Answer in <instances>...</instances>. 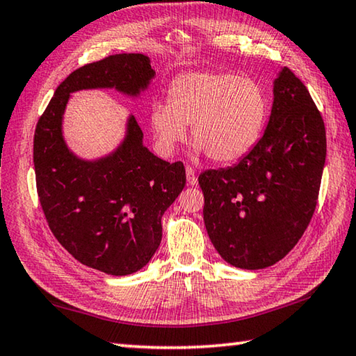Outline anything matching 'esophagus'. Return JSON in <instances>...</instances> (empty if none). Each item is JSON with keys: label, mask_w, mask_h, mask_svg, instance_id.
I'll return each mask as SVG.
<instances>
[{"label": "esophagus", "mask_w": 356, "mask_h": 356, "mask_svg": "<svg viewBox=\"0 0 356 356\" xmlns=\"http://www.w3.org/2000/svg\"><path fill=\"white\" fill-rule=\"evenodd\" d=\"M185 174H186V182H188V185H191V186L197 185V177H196L195 170H193V168L186 166L185 168Z\"/></svg>", "instance_id": "obj_1"}]
</instances>
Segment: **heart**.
Wrapping results in <instances>:
<instances>
[{"mask_svg":"<svg viewBox=\"0 0 356 356\" xmlns=\"http://www.w3.org/2000/svg\"><path fill=\"white\" fill-rule=\"evenodd\" d=\"M267 116V99L257 81L221 72H191L170 88V102L150 110V127L170 154L186 138L216 163H229L254 146Z\"/></svg>","mask_w":356,"mask_h":356,"instance_id":"1","label":"heart"}]
</instances>
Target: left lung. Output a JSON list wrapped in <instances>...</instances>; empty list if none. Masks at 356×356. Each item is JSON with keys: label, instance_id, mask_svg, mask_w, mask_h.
I'll return each mask as SVG.
<instances>
[{"label": "left lung", "instance_id": "obj_1", "mask_svg": "<svg viewBox=\"0 0 356 356\" xmlns=\"http://www.w3.org/2000/svg\"><path fill=\"white\" fill-rule=\"evenodd\" d=\"M325 156L321 113L305 84L282 67L261 140L236 166L200 176L204 225L227 264L267 268L297 245L316 210Z\"/></svg>", "mask_w": 356, "mask_h": 356}]
</instances>
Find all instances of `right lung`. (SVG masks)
Returning a JSON list of instances; mask_svg holds the SVG:
<instances>
[{"instance_id":"1","label":"right lung","mask_w":356,"mask_h":356,"mask_svg":"<svg viewBox=\"0 0 356 356\" xmlns=\"http://www.w3.org/2000/svg\"><path fill=\"white\" fill-rule=\"evenodd\" d=\"M154 78L141 53L83 65L59 84L35 127V184L48 226L76 261L106 275L135 273L152 259L161 242V216L185 186V168L144 146L134 114L110 154L83 159L64 140V113L74 92L114 89L136 100Z\"/></svg>"}]
</instances>
